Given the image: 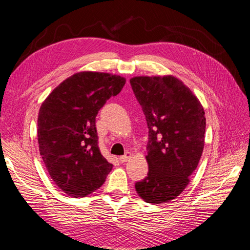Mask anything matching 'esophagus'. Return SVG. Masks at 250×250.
I'll return each instance as SVG.
<instances>
[{
	"instance_id": "34e87169",
	"label": "esophagus",
	"mask_w": 250,
	"mask_h": 250,
	"mask_svg": "<svg viewBox=\"0 0 250 250\" xmlns=\"http://www.w3.org/2000/svg\"><path fill=\"white\" fill-rule=\"evenodd\" d=\"M130 158H131V152H125L124 156H121V157L119 158V160H120V162H122V163H125V162H126V161H128Z\"/></svg>"
}]
</instances>
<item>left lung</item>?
Here are the masks:
<instances>
[{
    "label": "left lung",
    "mask_w": 250,
    "mask_h": 250,
    "mask_svg": "<svg viewBox=\"0 0 250 250\" xmlns=\"http://www.w3.org/2000/svg\"><path fill=\"white\" fill-rule=\"evenodd\" d=\"M148 126L147 176L135 183L147 203L176 199L189 184L204 148L206 119L199 100L174 76L130 79Z\"/></svg>",
    "instance_id": "1"
}]
</instances>
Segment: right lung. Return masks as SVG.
Here are the masks:
<instances>
[{
	"mask_svg": "<svg viewBox=\"0 0 250 250\" xmlns=\"http://www.w3.org/2000/svg\"><path fill=\"white\" fill-rule=\"evenodd\" d=\"M124 77L82 72L61 83L42 104L37 118L40 153L51 179L73 198L99 189L111 171L99 148L95 117L116 97Z\"/></svg>",
	"mask_w": 250,
	"mask_h": 250,
	"instance_id": "add662e5",
	"label": "right lung"
}]
</instances>
